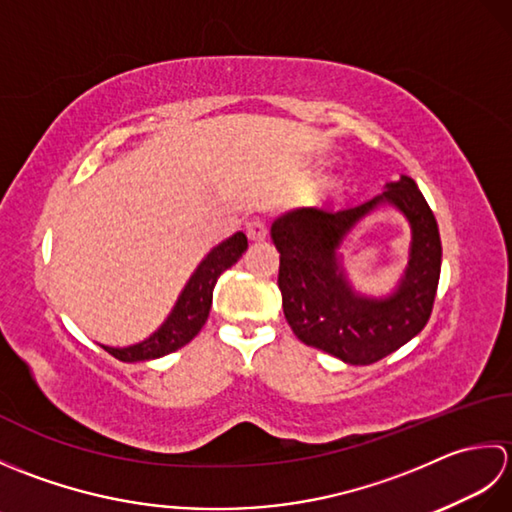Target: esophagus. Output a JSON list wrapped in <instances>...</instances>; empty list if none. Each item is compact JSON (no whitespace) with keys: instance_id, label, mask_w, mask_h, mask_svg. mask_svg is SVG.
Segmentation results:
<instances>
[{"instance_id":"obj_1","label":"esophagus","mask_w":512,"mask_h":512,"mask_svg":"<svg viewBox=\"0 0 512 512\" xmlns=\"http://www.w3.org/2000/svg\"><path fill=\"white\" fill-rule=\"evenodd\" d=\"M246 235L250 242H264L268 235V228L262 220H250V222H246Z\"/></svg>"}]
</instances>
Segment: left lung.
Here are the masks:
<instances>
[{
    "label": "left lung",
    "mask_w": 512,
    "mask_h": 512,
    "mask_svg": "<svg viewBox=\"0 0 512 512\" xmlns=\"http://www.w3.org/2000/svg\"><path fill=\"white\" fill-rule=\"evenodd\" d=\"M345 211L292 209L270 226L279 250V290L297 339L343 363L369 365L420 334L436 299L442 244L438 222L409 176ZM391 205L412 231L408 266L387 296L356 291L342 268L340 248L365 216Z\"/></svg>",
    "instance_id": "left-lung-1"
}]
</instances>
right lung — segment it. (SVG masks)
Wrapping results in <instances>:
<instances>
[{
	"mask_svg": "<svg viewBox=\"0 0 512 512\" xmlns=\"http://www.w3.org/2000/svg\"><path fill=\"white\" fill-rule=\"evenodd\" d=\"M246 248L248 239L242 231H237L235 235L224 239V242L213 246L198 264V268L193 270V275L176 299V306L171 308L167 319L162 321L154 334L127 347L101 345L103 350L123 363L154 361V358L180 350L182 345H187L202 330V325L209 319L217 279H220L224 270L237 264V259L246 253Z\"/></svg>",
	"mask_w": 512,
	"mask_h": 512,
	"instance_id": "obj_1",
	"label": "right lung"
}]
</instances>
